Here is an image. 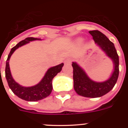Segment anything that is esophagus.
<instances>
[{
    "mask_svg": "<svg viewBox=\"0 0 128 128\" xmlns=\"http://www.w3.org/2000/svg\"><path fill=\"white\" fill-rule=\"evenodd\" d=\"M72 62V59L71 58H68V59H66V60L64 61V63L66 64H70Z\"/></svg>",
    "mask_w": 128,
    "mask_h": 128,
    "instance_id": "obj_1",
    "label": "esophagus"
}]
</instances>
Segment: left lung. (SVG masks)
I'll return each instance as SVG.
<instances>
[{
	"instance_id": "1",
	"label": "left lung",
	"mask_w": 128,
	"mask_h": 128,
	"mask_svg": "<svg viewBox=\"0 0 128 128\" xmlns=\"http://www.w3.org/2000/svg\"><path fill=\"white\" fill-rule=\"evenodd\" d=\"M93 39L112 59L114 64V71L108 80L96 82L88 78L85 72L76 64L72 62L74 87L78 95L85 97H100L109 92L114 87L119 76V57L114 44L98 30L90 31Z\"/></svg>"
}]
</instances>
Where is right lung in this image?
Masks as SVG:
<instances>
[{
	"mask_svg": "<svg viewBox=\"0 0 128 128\" xmlns=\"http://www.w3.org/2000/svg\"><path fill=\"white\" fill-rule=\"evenodd\" d=\"M40 40L33 37H28L20 41L16 46L12 48L9 53L6 66V77L9 87L14 94L20 98L28 102H36L42 100L51 94L52 90V80L58 73L62 70L64 64H59L56 66L50 68L46 72L44 77L38 84L30 87H24L16 83L12 77L9 67V59L14 51L20 46L28 43L31 41Z\"/></svg>",
	"mask_w": 128,
	"mask_h": 128,
	"instance_id": "add662e5",
	"label": "right lung"
}]
</instances>
